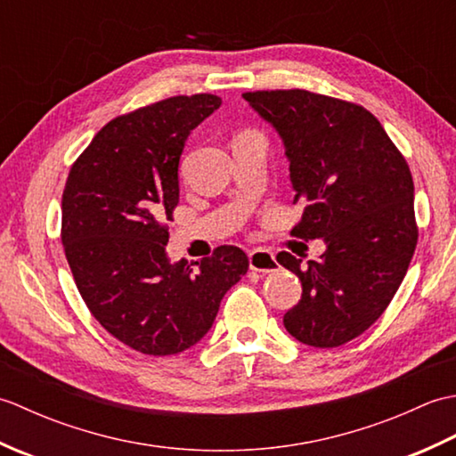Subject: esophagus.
Returning <instances> with one entry per match:
<instances>
[{"mask_svg":"<svg viewBox=\"0 0 456 456\" xmlns=\"http://www.w3.org/2000/svg\"><path fill=\"white\" fill-rule=\"evenodd\" d=\"M248 268L260 274H268V273H274L278 268V260L273 253H270V250L255 248L253 253H248Z\"/></svg>","mask_w":456,"mask_h":456,"instance_id":"esophagus-1","label":"esophagus"}]
</instances>
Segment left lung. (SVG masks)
<instances>
[{"label": "left lung", "mask_w": 456, "mask_h": 456, "mask_svg": "<svg viewBox=\"0 0 456 456\" xmlns=\"http://www.w3.org/2000/svg\"><path fill=\"white\" fill-rule=\"evenodd\" d=\"M243 98L284 141L296 201L292 237H323L319 260L280 253L302 280L284 327L299 343L333 348L362 335L390 305L418 245L413 180L403 154L362 105L307 90Z\"/></svg>", "instance_id": "8db88e82"}]
</instances>
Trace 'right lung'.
I'll use <instances>...</instances> for the list:
<instances>
[{"instance_id": "right-lung-1", "label": "right lung", "mask_w": 456, "mask_h": 456, "mask_svg": "<svg viewBox=\"0 0 456 456\" xmlns=\"http://www.w3.org/2000/svg\"><path fill=\"white\" fill-rule=\"evenodd\" d=\"M219 105L213 94L174 95L118 115L68 174L61 239L74 282L105 331L142 354L196 345L248 270L233 245L217 247L198 268L167 256L183 142Z\"/></svg>"}]
</instances>
